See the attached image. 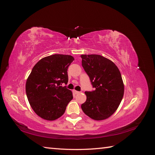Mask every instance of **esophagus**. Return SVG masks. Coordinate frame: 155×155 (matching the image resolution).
Masks as SVG:
<instances>
[{
	"label": "esophagus",
	"mask_w": 155,
	"mask_h": 155,
	"mask_svg": "<svg viewBox=\"0 0 155 155\" xmlns=\"http://www.w3.org/2000/svg\"><path fill=\"white\" fill-rule=\"evenodd\" d=\"M74 92L76 94H79L80 93V92H79V91H74Z\"/></svg>",
	"instance_id": "esophagus-1"
}]
</instances>
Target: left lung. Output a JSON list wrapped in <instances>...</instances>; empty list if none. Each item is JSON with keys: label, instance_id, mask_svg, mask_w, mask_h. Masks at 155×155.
Instances as JSON below:
<instances>
[{"label": "left lung", "instance_id": "obj_1", "mask_svg": "<svg viewBox=\"0 0 155 155\" xmlns=\"http://www.w3.org/2000/svg\"><path fill=\"white\" fill-rule=\"evenodd\" d=\"M82 67L94 91H86L81 109L95 120L109 118L118 109L124 94V85L118 68L112 61L96 54L81 55Z\"/></svg>", "mask_w": 155, "mask_h": 155}]
</instances>
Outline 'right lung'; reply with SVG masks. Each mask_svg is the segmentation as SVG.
I'll list each match as a JSON object with an SVG mask.
<instances>
[{
  "instance_id": "right-lung-1",
  "label": "right lung",
  "mask_w": 155,
  "mask_h": 155,
  "mask_svg": "<svg viewBox=\"0 0 155 155\" xmlns=\"http://www.w3.org/2000/svg\"><path fill=\"white\" fill-rule=\"evenodd\" d=\"M74 60L72 55L54 54L41 59L32 68L26 92L32 109L41 118H59L72 100V91L62 85L68 83L67 70Z\"/></svg>"
}]
</instances>
